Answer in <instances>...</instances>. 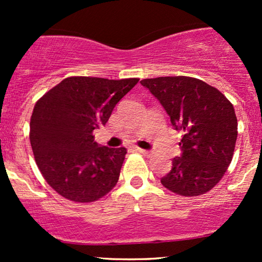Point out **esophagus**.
Returning a JSON list of instances; mask_svg holds the SVG:
<instances>
[{
    "label": "esophagus",
    "mask_w": 262,
    "mask_h": 262,
    "mask_svg": "<svg viewBox=\"0 0 262 262\" xmlns=\"http://www.w3.org/2000/svg\"><path fill=\"white\" fill-rule=\"evenodd\" d=\"M135 150H137L138 152H140V154H144V155H149L150 151H148V150L145 149H140V148H135Z\"/></svg>",
    "instance_id": "34e87169"
}]
</instances>
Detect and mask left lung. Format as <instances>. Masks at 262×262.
Here are the masks:
<instances>
[{"instance_id":"8db88e82","label":"left lung","mask_w":262,"mask_h":262,"mask_svg":"<svg viewBox=\"0 0 262 262\" xmlns=\"http://www.w3.org/2000/svg\"><path fill=\"white\" fill-rule=\"evenodd\" d=\"M161 103L171 125L183 132L181 155L161 183L180 196L206 193L221 181L233 159L237 121L233 104L215 87L187 76L141 80Z\"/></svg>"}]
</instances>
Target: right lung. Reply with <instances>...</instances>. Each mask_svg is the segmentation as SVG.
Wrapping results in <instances>:
<instances>
[{"instance_id": "add662e5", "label": "right lung", "mask_w": 262, "mask_h": 262, "mask_svg": "<svg viewBox=\"0 0 262 262\" xmlns=\"http://www.w3.org/2000/svg\"><path fill=\"white\" fill-rule=\"evenodd\" d=\"M139 79H64L35 103L31 145L45 181L74 202L100 200L118 182L125 148L101 146L92 132Z\"/></svg>"}]
</instances>
